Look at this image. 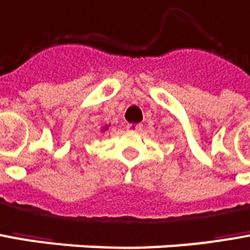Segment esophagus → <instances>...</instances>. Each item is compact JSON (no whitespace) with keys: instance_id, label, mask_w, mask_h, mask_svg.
Here are the masks:
<instances>
[{"instance_id":"esophagus-1","label":"esophagus","mask_w":250,"mask_h":250,"mask_svg":"<svg viewBox=\"0 0 250 250\" xmlns=\"http://www.w3.org/2000/svg\"><path fill=\"white\" fill-rule=\"evenodd\" d=\"M125 127H127V130L130 131H139L142 128V125H134V123H131V125H127Z\"/></svg>"}]
</instances>
